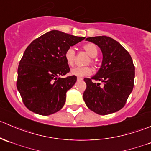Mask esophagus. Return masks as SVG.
<instances>
[{"label": "esophagus", "instance_id": "obj_1", "mask_svg": "<svg viewBox=\"0 0 151 151\" xmlns=\"http://www.w3.org/2000/svg\"><path fill=\"white\" fill-rule=\"evenodd\" d=\"M77 80H78V81H80V80H83V78H81V77H77Z\"/></svg>", "mask_w": 151, "mask_h": 151}]
</instances>
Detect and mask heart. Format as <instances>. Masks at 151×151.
<instances>
[{"mask_svg": "<svg viewBox=\"0 0 151 151\" xmlns=\"http://www.w3.org/2000/svg\"><path fill=\"white\" fill-rule=\"evenodd\" d=\"M83 49L88 55L91 58H95L98 55V48L96 45L93 43H88L83 46ZM65 58L69 66H74L76 60V52L75 50L72 47H69L65 52ZM90 63L91 64L94 65L95 62L93 60H91ZM92 73V70L88 66H77L75 68H72L71 71V74L73 75L77 76V77H85L88 76Z\"/></svg>", "mask_w": 151, "mask_h": 151, "instance_id": "1", "label": "heart"}]
</instances>
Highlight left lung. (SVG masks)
Returning a JSON list of instances; mask_svg holds the SVG:
<instances>
[{"mask_svg":"<svg viewBox=\"0 0 151 151\" xmlns=\"http://www.w3.org/2000/svg\"><path fill=\"white\" fill-rule=\"evenodd\" d=\"M85 40L96 45L103 55L96 74L91 79H84L87 85L83 93L85 104L99 115L118 112L126 104L134 88L135 68L132 57L119 42L108 36L89 37ZM92 79L104 85L100 86Z\"/></svg>","mask_w":151,"mask_h":151,"instance_id":"1","label":"left lung"}]
</instances>
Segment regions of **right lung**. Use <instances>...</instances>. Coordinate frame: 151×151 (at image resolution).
Returning <instances> with one entry per match:
<instances>
[{
	"instance_id": "obj_1",
	"label": "right lung",
	"mask_w": 151,
	"mask_h": 151,
	"mask_svg": "<svg viewBox=\"0 0 151 151\" xmlns=\"http://www.w3.org/2000/svg\"><path fill=\"white\" fill-rule=\"evenodd\" d=\"M83 39L51 30L27 47L18 66L17 88L29 110L50 115L62 109L66 92L77 81L74 75L60 77L70 71L65 52Z\"/></svg>"
}]
</instances>
